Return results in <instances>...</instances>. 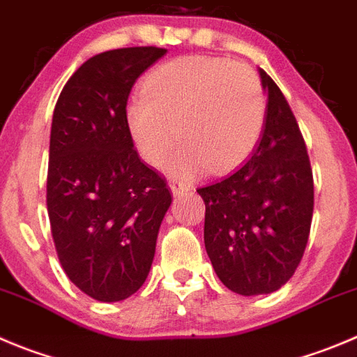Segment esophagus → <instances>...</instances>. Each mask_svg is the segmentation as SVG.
Returning a JSON list of instances; mask_svg holds the SVG:
<instances>
[{"label": "esophagus", "instance_id": "34e87169", "mask_svg": "<svg viewBox=\"0 0 357 357\" xmlns=\"http://www.w3.org/2000/svg\"><path fill=\"white\" fill-rule=\"evenodd\" d=\"M169 189H172V192H173V196H181V195H184L185 192V185L184 184H181V182H169Z\"/></svg>", "mask_w": 357, "mask_h": 357}]
</instances>
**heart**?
<instances>
[{"label":"heart","instance_id":"1","mask_svg":"<svg viewBox=\"0 0 357 357\" xmlns=\"http://www.w3.org/2000/svg\"><path fill=\"white\" fill-rule=\"evenodd\" d=\"M266 122V96L245 64L222 57L184 56L149 73L144 94L126 107V126L147 165L161 166L175 145L173 173L189 178L242 165ZM177 135H174V130Z\"/></svg>","mask_w":357,"mask_h":357}]
</instances>
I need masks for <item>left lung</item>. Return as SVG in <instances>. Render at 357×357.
<instances>
[{
  "label": "left lung",
  "mask_w": 357,
  "mask_h": 357,
  "mask_svg": "<svg viewBox=\"0 0 357 357\" xmlns=\"http://www.w3.org/2000/svg\"><path fill=\"white\" fill-rule=\"evenodd\" d=\"M266 122L240 168L198 188L205 249L220 282L242 296L280 289L296 271L314 213V176L300 126L282 91L259 70Z\"/></svg>",
  "instance_id": "1"
}]
</instances>
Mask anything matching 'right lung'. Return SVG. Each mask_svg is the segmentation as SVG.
Segmentation results:
<instances>
[{"instance_id": "right-lung-1", "label": "right lung", "mask_w": 357, "mask_h": 357, "mask_svg": "<svg viewBox=\"0 0 357 357\" xmlns=\"http://www.w3.org/2000/svg\"><path fill=\"white\" fill-rule=\"evenodd\" d=\"M165 54L159 47L98 54L71 75L54 108L50 231L68 278L98 301L126 300L144 286L172 203L126 126L131 87Z\"/></svg>"}]
</instances>
